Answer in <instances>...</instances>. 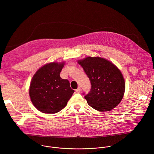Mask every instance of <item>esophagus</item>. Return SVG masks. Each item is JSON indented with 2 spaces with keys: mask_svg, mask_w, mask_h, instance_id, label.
Listing matches in <instances>:
<instances>
[{
  "mask_svg": "<svg viewBox=\"0 0 154 154\" xmlns=\"http://www.w3.org/2000/svg\"><path fill=\"white\" fill-rule=\"evenodd\" d=\"M75 91H76V93H80V91H81V88H80L79 87L77 90H75Z\"/></svg>",
  "mask_w": 154,
  "mask_h": 154,
  "instance_id": "esophagus-1",
  "label": "esophagus"
}]
</instances>
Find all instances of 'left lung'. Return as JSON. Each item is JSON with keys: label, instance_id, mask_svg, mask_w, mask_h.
Instances as JSON below:
<instances>
[{"label": "left lung", "instance_id": "obj_1", "mask_svg": "<svg viewBox=\"0 0 154 154\" xmlns=\"http://www.w3.org/2000/svg\"><path fill=\"white\" fill-rule=\"evenodd\" d=\"M78 63L91 82V90L85 96L88 104L99 112L116 107L125 91V81L120 70L112 62L97 57H86Z\"/></svg>", "mask_w": 154, "mask_h": 154}]
</instances>
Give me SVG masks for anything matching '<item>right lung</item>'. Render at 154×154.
Listing matches in <instances>:
<instances>
[{
	"instance_id": "right-lung-1",
	"label": "right lung",
	"mask_w": 154,
	"mask_h": 154,
	"mask_svg": "<svg viewBox=\"0 0 154 154\" xmlns=\"http://www.w3.org/2000/svg\"><path fill=\"white\" fill-rule=\"evenodd\" d=\"M64 64V62H53L44 65L32 79L29 89L30 99L42 113L54 114L61 111L74 93L69 82L60 76Z\"/></svg>"
}]
</instances>
